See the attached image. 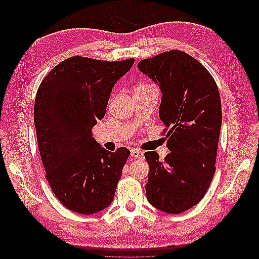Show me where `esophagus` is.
I'll return each instance as SVG.
<instances>
[{
	"mask_svg": "<svg viewBox=\"0 0 259 259\" xmlns=\"http://www.w3.org/2000/svg\"><path fill=\"white\" fill-rule=\"evenodd\" d=\"M131 155L133 156V158L143 159L144 158V152L142 150H139V149H132V150H131Z\"/></svg>",
	"mask_w": 259,
	"mask_h": 259,
	"instance_id": "esophagus-1",
	"label": "esophagus"
}]
</instances>
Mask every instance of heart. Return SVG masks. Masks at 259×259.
I'll list each match as a JSON object with an SVG mask.
<instances>
[{
    "mask_svg": "<svg viewBox=\"0 0 259 259\" xmlns=\"http://www.w3.org/2000/svg\"><path fill=\"white\" fill-rule=\"evenodd\" d=\"M148 88H151V85H148V84H143V85H140L137 90H145V89H148Z\"/></svg>",
    "mask_w": 259,
    "mask_h": 259,
    "instance_id": "heart-1",
    "label": "heart"
}]
</instances>
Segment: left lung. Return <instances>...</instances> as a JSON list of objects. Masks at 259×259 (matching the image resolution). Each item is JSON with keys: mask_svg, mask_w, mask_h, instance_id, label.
Masks as SVG:
<instances>
[{"mask_svg": "<svg viewBox=\"0 0 259 259\" xmlns=\"http://www.w3.org/2000/svg\"><path fill=\"white\" fill-rule=\"evenodd\" d=\"M138 69L159 84V115L165 125L167 148L164 161L148 151L147 199L164 213L191 208L206 193L215 173L222 104L215 80L190 55L169 51L144 59Z\"/></svg>", "mask_w": 259, "mask_h": 259, "instance_id": "obj_1", "label": "left lung"}]
</instances>
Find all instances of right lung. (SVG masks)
Returning <instances> with one entry per match:
<instances>
[{"label":"right lung","mask_w":259,"mask_h":259,"mask_svg":"<svg viewBox=\"0 0 259 259\" xmlns=\"http://www.w3.org/2000/svg\"><path fill=\"white\" fill-rule=\"evenodd\" d=\"M134 62L73 56L55 67L37 90L33 115L45 177L61 204L75 213L95 214L113 201L130 150H106L92 128Z\"/></svg>","instance_id":"right-lung-1"}]
</instances>
